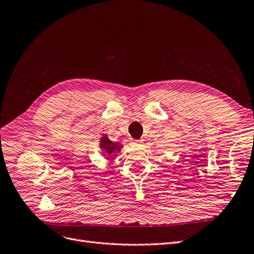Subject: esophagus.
Instances as JSON below:
<instances>
[{"label":"esophagus","mask_w":254,"mask_h":254,"mask_svg":"<svg viewBox=\"0 0 254 254\" xmlns=\"http://www.w3.org/2000/svg\"><path fill=\"white\" fill-rule=\"evenodd\" d=\"M142 143H143L142 140H131V144L133 146H140V145H142Z\"/></svg>","instance_id":"34e87169"}]
</instances>
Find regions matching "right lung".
Listing matches in <instances>:
<instances>
[{"label": "right lung", "instance_id": "1", "mask_svg": "<svg viewBox=\"0 0 254 254\" xmlns=\"http://www.w3.org/2000/svg\"><path fill=\"white\" fill-rule=\"evenodd\" d=\"M99 146H101V148L107 153V155H112L114 151H120V149L122 147L120 144H114L113 142H111L108 139V136L105 134H104V136H102L101 145Z\"/></svg>", "mask_w": 254, "mask_h": 254}]
</instances>
